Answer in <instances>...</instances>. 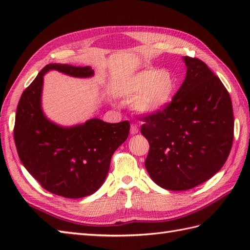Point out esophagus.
<instances>
[{"mask_svg": "<svg viewBox=\"0 0 250 250\" xmlns=\"http://www.w3.org/2000/svg\"><path fill=\"white\" fill-rule=\"evenodd\" d=\"M139 125H137L136 124H132L131 125V129H130V132H131V134H136V133H139Z\"/></svg>", "mask_w": 250, "mask_h": 250, "instance_id": "1", "label": "esophagus"}]
</instances>
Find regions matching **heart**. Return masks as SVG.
I'll return each mask as SVG.
<instances>
[{"mask_svg": "<svg viewBox=\"0 0 250 250\" xmlns=\"http://www.w3.org/2000/svg\"><path fill=\"white\" fill-rule=\"evenodd\" d=\"M177 86V78L168 70L148 67L135 73L126 83V92L133 101V108L141 114H153L169 103Z\"/></svg>", "mask_w": 250, "mask_h": 250, "instance_id": "heart-1", "label": "heart"}]
</instances>
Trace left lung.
Returning <instances> with one entry per match:
<instances>
[{"instance_id":"left-lung-1","label":"left lung","mask_w":250,"mask_h":250,"mask_svg":"<svg viewBox=\"0 0 250 250\" xmlns=\"http://www.w3.org/2000/svg\"><path fill=\"white\" fill-rule=\"evenodd\" d=\"M187 74L172 101L143 117L149 143L145 167L160 187L194 188L224 167L234 136L232 101L218 76L198 58L185 57Z\"/></svg>"}]
</instances>
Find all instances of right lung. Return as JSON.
<instances>
[{"instance_id": "1", "label": "right lung", "mask_w": 250, "mask_h": 250, "mask_svg": "<svg viewBox=\"0 0 250 250\" xmlns=\"http://www.w3.org/2000/svg\"><path fill=\"white\" fill-rule=\"evenodd\" d=\"M49 70L75 77H90L94 73L90 66L47 64L21 94L15 144L20 161L45 190L64 198H83L104 183L115 150L128 139L130 122L91 119L72 128L52 124L41 108L43 76Z\"/></svg>"}]
</instances>
